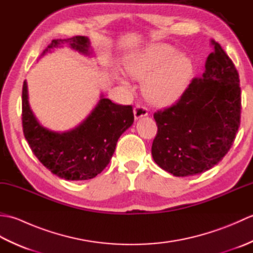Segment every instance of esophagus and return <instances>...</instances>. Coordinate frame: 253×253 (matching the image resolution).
<instances>
[{
  "mask_svg": "<svg viewBox=\"0 0 253 253\" xmlns=\"http://www.w3.org/2000/svg\"><path fill=\"white\" fill-rule=\"evenodd\" d=\"M133 114H135V118L136 120H139L140 117L147 116L148 115V109L146 106L137 104L135 109H133Z\"/></svg>",
  "mask_w": 253,
  "mask_h": 253,
  "instance_id": "34e87169",
  "label": "esophagus"
}]
</instances>
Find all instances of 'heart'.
I'll use <instances>...</instances> for the list:
<instances>
[{
  "label": "heart",
  "instance_id": "heart-1",
  "mask_svg": "<svg viewBox=\"0 0 253 253\" xmlns=\"http://www.w3.org/2000/svg\"><path fill=\"white\" fill-rule=\"evenodd\" d=\"M127 72L144 80L147 98L159 105L175 102L184 93L192 74V62L166 44L148 46L132 57L126 65Z\"/></svg>",
  "mask_w": 253,
  "mask_h": 253
}]
</instances>
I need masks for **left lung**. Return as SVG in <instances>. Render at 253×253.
<instances>
[{
	"mask_svg": "<svg viewBox=\"0 0 253 253\" xmlns=\"http://www.w3.org/2000/svg\"><path fill=\"white\" fill-rule=\"evenodd\" d=\"M200 78H193L179 100L155 112L158 132L152 157L177 177L203 173L232 148L240 126L241 90L233 61L217 42Z\"/></svg>",
	"mask_w": 253,
	"mask_h": 253,
	"instance_id": "left-lung-1",
	"label": "left lung"
}]
</instances>
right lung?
Masks as SVG:
<instances>
[{
  "label": "right lung",
  "mask_w": 253,
  "mask_h": 253,
  "mask_svg": "<svg viewBox=\"0 0 253 253\" xmlns=\"http://www.w3.org/2000/svg\"><path fill=\"white\" fill-rule=\"evenodd\" d=\"M64 44L90 54V41L84 36L52 40L43 54ZM21 98L23 131L31 151L42 165L66 180H87L100 174L110 163L118 138L133 123L131 105L115 104L101 95L98 105L79 126L56 132L41 126L32 114L26 82Z\"/></svg>",
  "instance_id": "obj_1"
}]
</instances>
